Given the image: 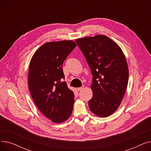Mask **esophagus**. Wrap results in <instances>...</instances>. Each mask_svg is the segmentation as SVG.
Segmentation results:
<instances>
[{
    "label": "esophagus",
    "mask_w": 151,
    "mask_h": 151,
    "mask_svg": "<svg viewBox=\"0 0 151 151\" xmlns=\"http://www.w3.org/2000/svg\"><path fill=\"white\" fill-rule=\"evenodd\" d=\"M84 88V86H82L81 87H80V88H77V90L80 91L83 90Z\"/></svg>",
    "instance_id": "obj_1"
}]
</instances>
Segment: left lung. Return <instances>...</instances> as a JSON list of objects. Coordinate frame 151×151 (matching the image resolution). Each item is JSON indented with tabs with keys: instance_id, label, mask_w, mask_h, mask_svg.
Instances as JSON below:
<instances>
[{
	"instance_id": "8db88e82",
	"label": "left lung",
	"mask_w": 151,
	"mask_h": 151,
	"mask_svg": "<svg viewBox=\"0 0 151 151\" xmlns=\"http://www.w3.org/2000/svg\"><path fill=\"white\" fill-rule=\"evenodd\" d=\"M75 41L93 76L89 108L99 117H108L119 106L127 87L129 68L125 55L119 46L104 35Z\"/></svg>"
}]
</instances>
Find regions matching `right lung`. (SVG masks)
<instances>
[{"mask_svg": "<svg viewBox=\"0 0 151 151\" xmlns=\"http://www.w3.org/2000/svg\"><path fill=\"white\" fill-rule=\"evenodd\" d=\"M76 46L71 40L46 43L35 51L29 63L31 96L42 114L54 123L67 121L73 111V92L61 80L65 78L63 63Z\"/></svg>", "mask_w": 151, "mask_h": 151, "instance_id": "right-lung-1", "label": "right lung"}]
</instances>
